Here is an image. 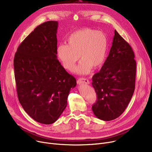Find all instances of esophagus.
<instances>
[{"mask_svg": "<svg viewBox=\"0 0 152 152\" xmlns=\"http://www.w3.org/2000/svg\"><path fill=\"white\" fill-rule=\"evenodd\" d=\"M77 84H79V85L82 84H90V82H89V81L88 80V79H85V78H80V79H79L78 80H77Z\"/></svg>", "mask_w": 152, "mask_h": 152, "instance_id": "obj_1", "label": "esophagus"}]
</instances>
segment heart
Here are the masks:
<instances>
[{
    "instance_id": "b5f03b06",
    "label": "heart",
    "mask_w": 152,
    "mask_h": 152,
    "mask_svg": "<svg viewBox=\"0 0 152 152\" xmlns=\"http://www.w3.org/2000/svg\"><path fill=\"white\" fill-rule=\"evenodd\" d=\"M66 44L58 46L57 54L63 68L73 71L81 57L83 61L77 68L81 75L89 74L92 68L102 66L106 59L108 40L102 31L91 28H83L71 33Z\"/></svg>"
}]
</instances>
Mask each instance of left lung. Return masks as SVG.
<instances>
[{
	"instance_id": "obj_1",
	"label": "left lung",
	"mask_w": 152,
	"mask_h": 152,
	"mask_svg": "<svg viewBox=\"0 0 152 152\" xmlns=\"http://www.w3.org/2000/svg\"><path fill=\"white\" fill-rule=\"evenodd\" d=\"M130 45L115 31L109 55L99 73L92 77L97 100L92 107L95 116L111 121L128 105L135 89L136 62Z\"/></svg>"
}]
</instances>
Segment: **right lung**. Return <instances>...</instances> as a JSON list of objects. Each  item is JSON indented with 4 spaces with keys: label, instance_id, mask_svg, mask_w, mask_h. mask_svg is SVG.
Masks as SVG:
<instances>
[{
    "label": "right lung",
    "instance_id": "obj_1",
    "mask_svg": "<svg viewBox=\"0 0 152 152\" xmlns=\"http://www.w3.org/2000/svg\"><path fill=\"white\" fill-rule=\"evenodd\" d=\"M58 21L37 26L17 49L14 58L15 78L19 102L38 123H55L67 105L76 79L57 59Z\"/></svg>",
    "mask_w": 152,
    "mask_h": 152
}]
</instances>
